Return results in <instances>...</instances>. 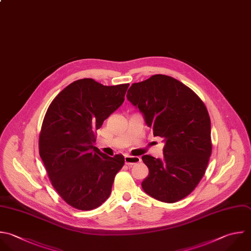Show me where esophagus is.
<instances>
[{"label": "esophagus", "mask_w": 251, "mask_h": 251, "mask_svg": "<svg viewBox=\"0 0 251 251\" xmlns=\"http://www.w3.org/2000/svg\"><path fill=\"white\" fill-rule=\"evenodd\" d=\"M125 162L126 165L128 166H132L134 164H137L139 162H141V159L140 157H134V156H129V155H126L125 157Z\"/></svg>", "instance_id": "esophagus-1"}]
</instances>
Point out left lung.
Segmentation results:
<instances>
[{
  "label": "left lung",
  "mask_w": 251,
  "mask_h": 251,
  "mask_svg": "<svg viewBox=\"0 0 251 251\" xmlns=\"http://www.w3.org/2000/svg\"><path fill=\"white\" fill-rule=\"evenodd\" d=\"M126 98L154 136L165 141L163 159L142 156L149 169L143 190L162 202L179 201L197 186L211 156V122L204 103L189 87L164 75L133 83Z\"/></svg>",
  "instance_id": "1"
}]
</instances>
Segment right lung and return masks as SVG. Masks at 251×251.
Returning a JSON list of instances; mask_svg holds the SVG:
<instances>
[{
  "mask_svg": "<svg viewBox=\"0 0 251 251\" xmlns=\"http://www.w3.org/2000/svg\"><path fill=\"white\" fill-rule=\"evenodd\" d=\"M129 84L105 86L78 79L50 104L39 135V154L52 185L72 207L88 211L110 196L122 154L109 157L94 146L95 130L125 101Z\"/></svg>",
  "mask_w": 251,
  "mask_h": 251,
  "instance_id": "obj_1",
  "label": "right lung"
}]
</instances>
